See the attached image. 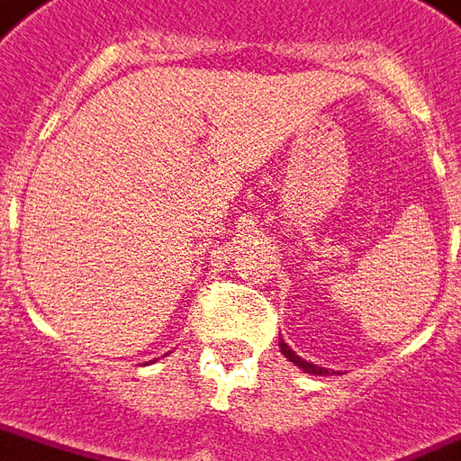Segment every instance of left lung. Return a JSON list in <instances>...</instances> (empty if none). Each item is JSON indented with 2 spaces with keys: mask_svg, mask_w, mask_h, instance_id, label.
Returning a JSON list of instances; mask_svg holds the SVG:
<instances>
[{
  "mask_svg": "<svg viewBox=\"0 0 461 461\" xmlns=\"http://www.w3.org/2000/svg\"><path fill=\"white\" fill-rule=\"evenodd\" d=\"M280 350H283V356H285L290 363H294L297 367H302L304 372H309V375H329V370H324V367H316V365L307 363V360H302L300 356H294L293 350H290V348H287L283 340H280Z\"/></svg>",
  "mask_w": 461,
  "mask_h": 461,
  "instance_id": "8db88e82",
  "label": "left lung"
}]
</instances>
